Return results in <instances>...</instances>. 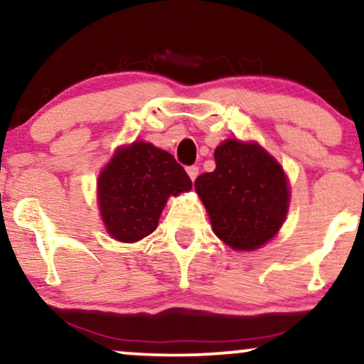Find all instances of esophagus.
Segmentation results:
<instances>
[{"instance_id": "34e87169", "label": "esophagus", "mask_w": 364, "mask_h": 364, "mask_svg": "<svg viewBox=\"0 0 364 364\" xmlns=\"http://www.w3.org/2000/svg\"><path fill=\"white\" fill-rule=\"evenodd\" d=\"M186 173H188V176L191 178V181H195L196 176H198V168H196V166H188Z\"/></svg>"}]
</instances>
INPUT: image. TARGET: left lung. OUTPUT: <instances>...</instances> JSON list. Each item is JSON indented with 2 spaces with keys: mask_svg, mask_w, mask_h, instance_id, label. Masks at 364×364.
<instances>
[{
  "mask_svg": "<svg viewBox=\"0 0 364 364\" xmlns=\"http://www.w3.org/2000/svg\"><path fill=\"white\" fill-rule=\"evenodd\" d=\"M195 190L213 232L237 251L268 242L282 227L290 200L282 166L257 144L234 139L215 149V169L200 174Z\"/></svg>",
  "mask_w": 364,
  "mask_h": 364,
  "instance_id": "8db88e82",
  "label": "left lung"
}]
</instances>
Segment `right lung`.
Segmentation results:
<instances>
[{"label":"right lung","mask_w":364,"mask_h":364,"mask_svg":"<svg viewBox=\"0 0 364 364\" xmlns=\"http://www.w3.org/2000/svg\"><path fill=\"white\" fill-rule=\"evenodd\" d=\"M191 190V179L169 152L147 142L120 149L98 179L100 212L120 242L152 234L169 195Z\"/></svg>","instance_id":"1"}]
</instances>
